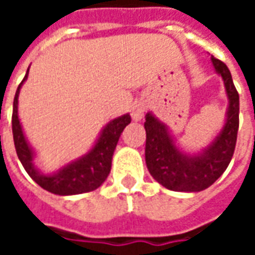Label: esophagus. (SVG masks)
Returning a JSON list of instances; mask_svg holds the SVG:
<instances>
[{
	"label": "esophagus",
	"instance_id": "34e87169",
	"mask_svg": "<svg viewBox=\"0 0 255 255\" xmlns=\"http://www.w3.org/2000/svg\"><path fill=\"white\" fill-rule=\"evenodd\" d=\"M144 111H146V105H144L143 102H135L131 108V117H132V120L135 122H139L142 117L144 116Z\"/></svg>",
	"mask_w": 255,
	"mask_h": 255
}]
</instances>
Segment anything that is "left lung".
I'll return each instance as SVG.
<instances>
[{
    "label": "left lung",
    "instance_id": "left-lung-1",
    "mask_svg": "<svg viewBox=\"0 0 255 255\" xmlns=\"http://www.w3.org/2000/svg\"><path fill=\"white\" fill-rule=\"evenodd\" d=\"M212 61L224 79L230 108L224 128L202 154L194 157L182 154L165 126L151 113L146 115V165L150 175L172 191L197 192L212 186L230 165L235 151L239 128V94L228 67L219 58L212 57Z\"/></svg>",
    "mask_w": 255,
    "mask_h": 255
}]
</instances>
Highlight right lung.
<instances>
[{"label":"right lung","mask_w":255,"mask_h":255,"mask_svg":"<svg viewBox=\"0 0 255 255\" xmlns=\"http://www.w3.org/2000/svg\"><path fill=\"white\" fill-rule=\"evenodd\" d=\"M27 73L16 90L13 100V113H12L14 149H16L20 162L23 164L27 173L36 184H39L42 188L57 195H75V194H83V192L93 191L95 188H98L105 182L111 172L112 155L116 149V144L123 129L131 123V116L124 115L119 119L112 120L104 128L98 142L95 143L94 149L91 150L89 154L67 165L56 175L43 176L36 171L32 164V151L23 135L19 117H17V97H19L21 84L27 79Z\"/></svg>","instance_id":"1"}]
</instances>
